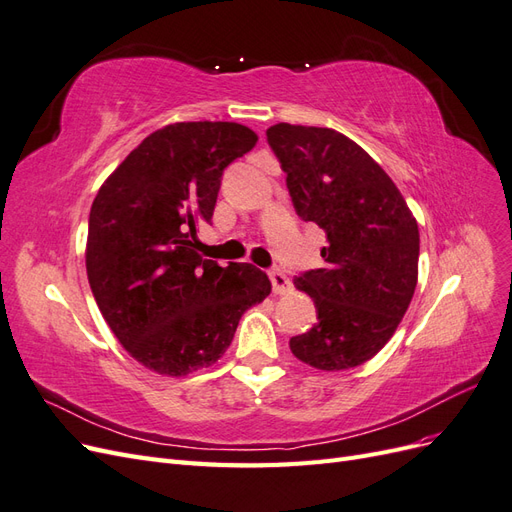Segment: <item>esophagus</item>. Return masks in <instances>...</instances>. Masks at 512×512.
Returning <instances> with one entry per match:
<instances>
[{
    "instance_id": "1",
    "label": "esophagus",
    "mask_w": 512,
    "mask_h": 512,
    "mask_svg": "<svg viewBox=\"0 0 512 512\" xmlns=\"http://www.w3.org/2000/svg\"><path fill=\"white\" fill-rule=\"evenodd\" d=\"M269 280H271V286H273V292L275 294H284L292 288V282L288 280V275L280 269H271L269 271Z\"/></svg>"
}]
</instances>
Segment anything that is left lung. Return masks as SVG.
<instances>
[{
	"label": "left lung",
	"instance_id": "left-lung-1",
	"mask_svg": "<svg viewBox=\"0 0 512 512\" xmlns=\"http://www.w3.org/2000/svg\"><path fill=\"white\" fill-rule=\"evenodd\" d=\"M267 141L286 173L294 211L327 232L320 269L294 277L318 322L290 339L324 371L363 365L393 337L418 280V224L391 177L331 128L277 123Z\"/></svg>",
	"mask_w": 512,
	"mask_h": 512
}]
</instances>
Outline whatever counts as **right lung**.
<instances>
[{"mask_svg":"<svg viewBox=\"0 0 512 512\" xmlns=\"http://www.w3.org/2000/svg\"><path fill=\"white\" fill-rule=\"evenodd\" d=\"M258 136L230 121H181L149 134L104 181L89 211L87 277L108 327L162 376L209 367L245 309L271 292L250 262L200 254L224 168Z\"/></svg>","mask_w":512,"mask_h":512,"instance_id":"1","label":"right lung"}]
</instances>
